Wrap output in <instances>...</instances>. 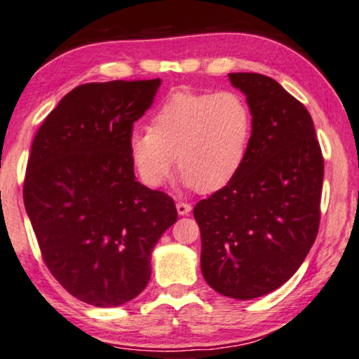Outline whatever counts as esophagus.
<instances>
[{
	"label": "esophagus",
	"instance_id": "1",
	"mask_svg": "<svg viewBox=\"0 0 359 359\" xmlns=\"http://www.w3.org/2000/svg\"><path fill=\"white\" fill-rule=\"evenodd\" d=\"M191 209H193V206H191L189 203H183V201L176 203V211H178L180 216H188Z\"/></svg>",
	"mask_w": 359,
	"mask_h": 359
}]
</instances>
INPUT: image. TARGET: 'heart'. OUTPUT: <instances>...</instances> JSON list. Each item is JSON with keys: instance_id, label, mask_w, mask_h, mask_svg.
<instances>
[{"instance_id": "obj_1", "label": "heart", "mask_w": 359, "mask_h": 359, "mask_svg": "<svg viewBox=\"0 0 359 359\" xmlns=\"http://www.w3.org/2000/svg\"><path fill=\"white\" fill-rule=\"evenodd\" d=\"M252 114L229 90H176L128 135V156L143 183L158 188L176 165L186 188L214 193L231 183L248 156Z\"/></svg>"}]
</instances>
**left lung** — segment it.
Returning <instances> with one entry per match:
<instances>
[{"instance_id":"left-lung-1","label":"left lung","mask_w":359,"mask_h":359,"mask_svg":"<svg viewBox=\"0 0 359 359\" xmlns=\"http://www.w3.org/2000/svg\"><path fill=\"white\" fill-rule=\"evenodd\" d=\"M252 114L248 156L236 178L194 206L204 280L250 300L299 271L320 224L323 156L309 110L273 79L229 74Z\"/></svg>"}]
</instances>
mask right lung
I'll return each mask as SVG.
<instances>
[{
    "label": "right lung",
    "mask_w": 359,
    "mask_h": 359,
    "mask_svg": "<svg viewBox=\"0 0 359 359\" xmlns=\"http://www.w3.org/2000/svg\"><path fill=\"white\" fill-rule=\"evenodd\" d=\"M160 86V79L79 86L32 142L26 212L50 273L88 305L109 309L140 295L153 248L178 219L168 194L138 183L128 156L133 122Z\"/></svg>",
    "instance_id": "add662e5"
}]
</instances>
